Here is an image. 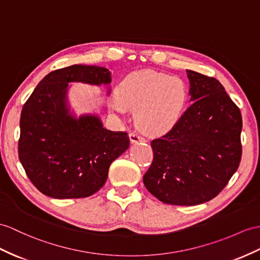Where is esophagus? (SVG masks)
Instances as JSON below:
<instances>
[{"label": "esophagus", "mask_w": 260, "mask_h": 260, "mask_svg": "<svg viewBox=\"0 0 260 260\" xmlns=\"http://www.w3.org/2000/svg\"><path fill=\"white\" fill-rule=\"evenodd\" d=\"M129 137H130V141H131L132 143L145 142V138H144L141 134H139V132H137V131L131 132Z\"/></svg>", "instance_id": "esophagus-1"}]
</instances>
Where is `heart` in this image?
Listing matches in <instances>:
<instances>
[{
  "label": "heart",
  "instance_id": "b5f03b06",
  "mask_svg": "<svg viewBox=\"0 0 260 260\" xmlns=\"http://www.w3.org/2000/svg\"><path fill=\"white\" fill-rule=\"evenodd\" d=\"M187 89L181 78L153 71L132 73L120 82L111 108L125 112L137 106L136 116L143 128L163 130L172 126L186 109Z\"/></svg>",
  "mask_w": 260,
  "mask_h": 260
}]
</instances>
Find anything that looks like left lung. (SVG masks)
Returning a JSON list of instances; mask_svg holds the SVG:
<instances>
[{"label":"left lung","mask_w":260,"mask_h":260,"mask_svg":"<svg viewBox=\"0 0 260 260\" xmlns=\"http://www.w3.org/2000/svg\"><path fill=\"white\" fill-rule=\"evenodd\" d=\"M193 104L168 132L151 141L153 161L143 175L166 204L191 206L217 196L242 159V113L214 77L186 71Z\"/></svg>","instance_id":"left-lung-1"}]
</instances>
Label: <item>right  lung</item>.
<instances>
[{
	"label": "right lung",
	"mask_w": 260,
	"mask_h": 260,
	"mask_svg": "<svg viewBox=\"0 0 260 260\" xmlns=\"http://www.w3.org/2000/svg\"><path fill=\"white\" fill-rule=\"evenodd\" d=\"M109 84L107 68L73 65L44 77L24 104L18 157L29 181L54 199H80L98 192L110 164L129 148L126 132L110 131L96 116L75 119L65 105L67 84Z\"/></svg>",
	"instance_id": "1"
}]
</instances>
